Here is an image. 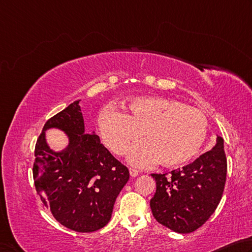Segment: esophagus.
<instances>
[{
    "instance_id": "1",
    "label": "esophagus",
    "mask_w": 252,
    "mask_h": 252,
    "mask_svg": "<svg viewBox=\"0 0 252 252\" xmlns=\"http://www.w3.org/2000/svg\"><path fill=\"white\" fill-rule=\"evenodd\" d=\"M129 174L131 177H136V176L138 175V170L135 169V168H129Z\"/></svg>"
}]
</instances>
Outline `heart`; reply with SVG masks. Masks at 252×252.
I'll return each mask as SVG.
<instances>
[{"instance_id": "b5f03b06", "label": "heart", "mask_w": 252, "mask_h": 252, "mask_svg": "<svg viewBox=\"0 0 252 252\" xmlns=\"http://www.w3.org/2000/svg\"><path fill=\"white\" fill-rule=\"evenodd\" d=\"M98 129L104 144L116 155L134 145L128 160L136 166L160 164L175 167L188 162L199 152L208 131V121L199 109L164 97H138L127 105V114L115 107L99 114Z\"/></svg>"}]
</instances>
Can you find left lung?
<instances>
[{
  "label": "left lung",
  "instance_id": "8db88e82",
  "mask_svg": "<svg viewBox=\"0 0 252 252\" xmlns=\"http://www.w3.org/2000/svg\"><path fill=\"white\" fill-rule=\"evenodd\" d=\"M227 176L223 139L195 161L170 174H152L156 192L151 199L153 216L158 222L178 233L201 227L215 213L222 197Z\"/></svg>",
  "mask_w": 252,
  "mask_h": 252
}]
</instances>
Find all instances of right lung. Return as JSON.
Returning a JSON list of instances; mask_svg holds the SVG:
<instances>
[{
    "mask_svg": "<svg viewBox=\"0 0 252 252\" xmlns=\"http://www.w3.org/2000/svg\"><path fill=\"white\" fill-rule=\"evenodd\" d=\"M75 100L45 123L35 145L33 179L43 205L64 227L77 232L103 228L112 217L115 200L129 179L95 134H85L84 119ZM59 128L68 135L62 152L48 147L45 130Z\"/></svg>",
    "mask_w": 252,
    "mask_h": 252,
    "instance_id": "1",
    "label": "right lung"
}]
</instances>
